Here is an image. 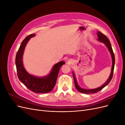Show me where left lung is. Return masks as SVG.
Listing matches in <instances>:
<instances>
[{
  "instance_id": "8db88e82",
  "label": "left lung",
  "mask_w": 125,
  "mask_h": 125,
  "mask_svg": "<svg viewBox=\"0 0 125 125\" xmlns=\"http://www.w3.org/2000/svg\"><path fill=\"white\" fill-rule=\"evenodd\" d=\"M97 36H98L97 40L101 42H102V43H104L106 46V47H107V48L108 49V50L111 53L112 58V67L111 73L110 75H109V77L108 79H107L106 82L105 83L103 84L101 86L99 87V88H96V89H84L83 88H81V87H80L78 85L77 81L76 80V79H75V75L73 72V77L74 81L75 86L78 91L81 92V93H85V94H90V93H96L97 92H99L102 89H103L105 86H106L110 82V81H111L112 79L113 78V73H114V66H115V56H114V52H113V51L112 45L111 44L110 42H109V39L104 34H103V33L97 31Z\"/></svg>"
}]
</instances>
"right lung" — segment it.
<instances>
[{
  "mask_svg": "<svg viewBox=\"0 0 125 125\" xmlns=\"http://www.w3.org/2000/svg\"><path fill=\"white\" fill-rule=\"evenodd\" d=\"M35 35V34H32L26 37L17 52L16 65L18 77L22 83L32 91L36 93H46L51 92L54 88L60 67L65 62L61 61L55 64L51 73L46 76L37 77L29 74L24 68L22 58L26 44L31 37Z\"/></svg>",
  "mask_w": 125,
  "mask_h": 125,
  "instance_id": "add662e5",
  "label": "right lung"
}]
</instances>
